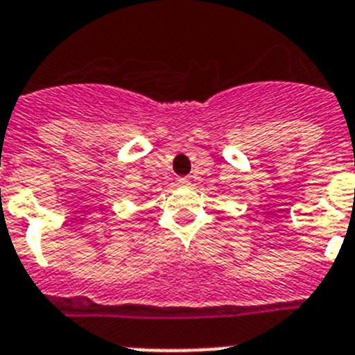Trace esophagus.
Segmentation results:
<instances>
[{"mask_svg":"<svg viewBox=\"0 0 355 355\" xmlns=\"http://www.w3.org/2000/svg\"><path fill=\"white\" fill-rule=\"evenodd\" d=\"M178 186H189V178L187 177H178L177 178Z\"/></svg>","mask_w":355,"mask_h":355,"instance_id":"1","label":"esophagus"}]
</instances>
